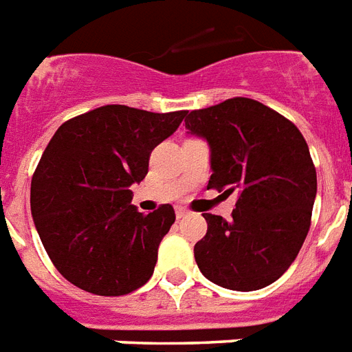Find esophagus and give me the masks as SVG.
<instances>
[{
    "mask_svg": "<svg viewBox=\"0 0 352 352\" xmlns=\"http://www.w3.org/2000/svg\"><path fill=\"white\" fill-rule=\"evenodd\" d=\"M175 216H177V219L184 218V216H188V210H184L182 206H177V208H175Z\"/></svg>",
    "mask_w": 352,
    "mask_h": 352,
    "instance_id": "1",
    "label": "esophagus"
}]
</instances>
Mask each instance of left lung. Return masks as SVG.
<instances>
[{
  "label": "left lung",
  "instance_id": "left-lung-1",
  "mask_svg": "<svg viewBox=\"0 0 352 352\" xmlns=\"http://www.w3.org/2000/svg\"><path fill=\"white\" fill-rule=\"evenodd\" d=\"M184 123L210 147L208 188L238 192L230 221L203 214L208 230L194 248L197 267L210 283L236 292L275 283L302 248L318 194L302 134L248 98L188 112Z\"/></svg>",
  "mask_w": 352,
  "mask_h": 352
}]
</instances>
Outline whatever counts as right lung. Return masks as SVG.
<instances>
[{
	"label": "right lung",
	"mask_w": 352,
	"mask_h": 352,
	"mask_svg": "<svg viewBox=\"0 0 352 352\" xmlns=\"http://www.w3.org/2000/svg\"><path fill=\"white\" fill-rule=\"evenodd\" d=\"M184 116L107 104L53 134L31 181V214L51 262L77 288L125 295L151 278L175 212L162 205L142 214L129 188Z\"/></svg>",
	"instance_id": "obj_1"
}]
</instances>
